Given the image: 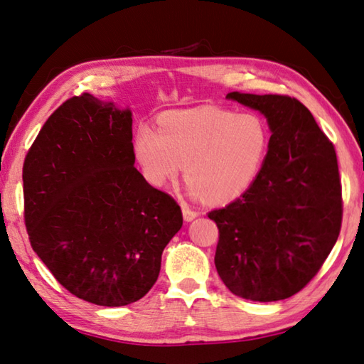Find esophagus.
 <instances>
[{"instance_id": "1", "label": "esophagus", "mask_w": 364, "mask_h": 364, "mask_svg": "<svg viewBox=\"0 0 364 364\" xmlns=\"http://www.w3.org/2000/svg\"><path fill=\"white\" fill-rule=\"evenodd\" d=\"M182 213H183V220L185 221H191V220H195L198 217V212L190 209L188 205H182Z\"/></svg>"}]
</instances>
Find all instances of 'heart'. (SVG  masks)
Listing matches in <instances>:
<instances>
[{
	"mask_svg": "<svg viewBox=\"0 0 364 364\" xmlns=\"http://www.w3.org/2000/svg\"><path fill=\"white\" fill-rule=\"evenodd\" d=\"M270 143L269 125L259 116L199 107L163 113L159 130L141 125L133 151L152 185L174 182L185 166L193 196L226 204L257 179Z\"/></svg>",
	"mask_w": 364,
	"mask_h": 364,
	"instance_id": "b5f03b06",
	"label": "heart"
}]
</instances>
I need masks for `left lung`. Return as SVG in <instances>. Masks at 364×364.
Instances as JSON below:
<instances>
[{
  "label": "left lung",
  "instance_id": "left-lung-1",
  "mask_svg": "<svg viewBox=\"0 0 364 364\" xmlns=\"http://www.w3.org/2000/svg\"><path fill=\"white\" fill-rule=\"evenodd\" d=\"M228 99L261 111L272 143L253 185L207 213L218 228L215 267L237 296L284 300L317 275L338 240L343 187L335 146L295 97L231 92Z\"/></svg>",
  "mask_w": 364,
  "mask_h": 364
}]
</instances>
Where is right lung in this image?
I'll use <instances>...</instances> for the list:
<instances>
[{
    "label": "right lung",
    "mask_w": 364,
    "mask_h": 364,
    "mask_svg": "<svg viewBox=\"0 0 364 364\" xmlns=\"http://www.w3.org/2000/svg\"><path fill=\"white\" fill-rule=\"evenodd\" d=\"M132 138L130 109L83 92L51 113L23 163L29 243L59 284L100 306L143 299L182 228L176 199L133 166Z\"/></svg>",
    "instance_id": "add662e5"
}]
</instances>
